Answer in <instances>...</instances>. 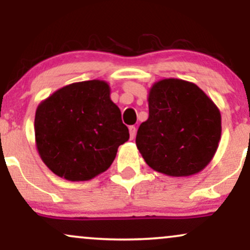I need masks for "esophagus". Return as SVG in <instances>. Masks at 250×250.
I'll use <instances>...</instances> for the list:
<instances>
[{"instance_id":"obj_1","label":"esophagus","mask_w":250,"mask_h":250,"mask_svg":"<svg viewBox=\"0 0 250 250\" xmlns=\"http://www.w3.org/2000/svg\"><path fill=\"white\" fill-rule=\"evenodd\" d=\"M129 135H130V140H133L135 135H136V128H135L134 125H130V127H129Z\"/></svg>"}]
</instances>
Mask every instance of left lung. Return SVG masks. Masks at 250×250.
I'll return each instance as SVG.
<instances>
[{
	"label": "left lung",
	"mask_w": 250,
	"mask_h": 250,
	"mask_svg": "<svg viewBox=\"0 0 250 250\" xmlns=\"http://www.w3.org/2000/svg\"><path fill=\"white\" fill-rule=\"evenodd\" d=\"M148 107L136 146L149 167L174 177L207 167L219 147L221 114L205 91L185 80H160L149 90Z\"/></svg>",
	"instance_id": "1"
}]
</instances>
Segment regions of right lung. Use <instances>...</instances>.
Instances as JSON below:
<instances>
[{"label": "right lung", "mask_w": 250, "mask_h": 250, "mask_svg": "<svg viewBox=\"0 0 250 250\" xmlns=\"http://www.w3.org/2000/svg\"><path fill=\"white\" fill-rule=\"evenodd\" d=\"M34 128L42 161L68 181H88L107 170L129 140L110 87L101 80L71 83L43 100Z\"/></svg>", "instance_id": "obj_1"}]
</instances>
